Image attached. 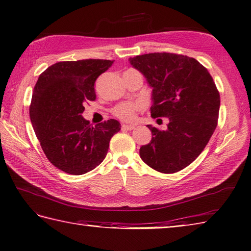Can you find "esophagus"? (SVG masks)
I'll return each instance as SVG.
<instances>
[{
    "label": "esophagus",
    "instance_id": "obj_1",
    "mask_svg": "<svg viewBox=\"0 0 251 251\" xmlns=\"http://www.w3.org/2000/svg\"><path fill=\"white\" fill-rule=\"evenodd\" d=\"M134 125H127V124H123L122 125V129H125V130H132L134 129Z\"/></svg>",
    "mask_w": 251,
    "mask_h": 251
}]
</instances>
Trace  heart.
<instances>
[{"label": "heart", "instance_id": "obj_1", "mask_svg": "<svg viewBox=\"0 0 251 251\" xmlns=\"http://www.w3.org/2000/svg\"><path fill=\"white\" fill-rule=\"evenodd\" d=\"M140 107L139 102H124L117 105L113 110V114L122 121L131 122L135 118L136 111Z\"/></svg>", "mask_w": 251, "mask_h": 251}]
</instances>
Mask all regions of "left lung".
Wrapping results in <instances>:
<instances>
[{
  "label": "left lung",
  "instance_id": "1",
  "mask_svg": "<svg viewBox=\"0 0 251 251\" xmlns=\"http://www.w3.org/2000/svg\"><path fill=\"white\" fill-rule=\"evenodd\" d=\"M151 88V115L169 119L166 130L148 125L151 140L139 149L147 165L174 173L196 160L213 134L220 112V93L208 73L195 58L173 53L130 57Z\"/></svg>",
  "mask_w": 251,
  "mask_h": 251
}]
</instances>
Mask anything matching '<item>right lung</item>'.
<instances>
[{"label":"right lung","mask_w":251,"mask_h":251,"mask_svg":"<svg viewBox=\"0 0 251 251\" xmlns=\"http://www.w3.org/2000/svg\"><path fill=\"white\" fill-rule=\"evenodd\" d=\"M114 60L60 61L43 72L31 96L29 117L46 157L58 169L81 176L104 160L121 124L114 119L91 126L82 116L95 100L94 83Z\"/></svg>","instance_id":"1"}]
</instances>
